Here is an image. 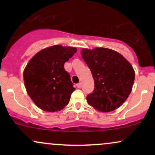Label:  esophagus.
Listing matches in <instances>:
<instances>
[{
    "label": "esophagus",
    "instance_id": "esophagus-1",
    "mask_svg": "<svg viewBox=\"0 0 155 155\" xmlns=\"http://www.w3.org/2000/svg\"><path fill=\"white\" fill-rule=\"evenodd\" d=\"M76 87H77L78 88H81V83H78L77 84H76Z\"/></svg>",
    "mask_w": 155,
    "mask_h": 155
}]
</instances>
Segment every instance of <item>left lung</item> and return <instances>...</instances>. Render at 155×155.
<instances>
[{"label": "left lung", "instance_id": "1", "mask_svg": "<svg viewBox=\"0 0 155 155\" xmlns=\"http://www.w3.org/2000/svg\"><path fill=\"white\" fill-rule=\"evenodd\" d=\"M81 56L95 81V89L87 96L88 104L101 112L122 106L134 83L135 72L130 63L120 53L106 48L83 49Z\"/></svg>", "mask_w": 155, "mask_h": 155}]
</instances>
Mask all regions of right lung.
Segmentation results:
<instances>
[{
    "label": "right lung",
    "instance_id": "obj_1",
    "mask_svg": "<svg viewBox=\"0 0 155 155\" xmlns=\"http://www.w3.org/2000/svg\"><path fill=\"white\" fill-rule=\"evenodd\" d=\"M76 51L75 47L54 45L41 50L28 63L23 74L25 88L41 109L58 111L68 104L75 88L64 64Z\"/></svg>",
    "mask_w": 155,
    "mask_h": 155
}]
</instances>
